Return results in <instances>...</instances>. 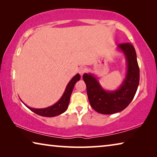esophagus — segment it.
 Instances as JSON below:
<instances>
[{
    "mask_svg": "<svg viewBox=\"0 0 157 157\" xmlns=\"http://www.w3.org/2000/svg\"><path fill=\"white\" fill-rule=\"evenodd\" d=\"M86 72V68L84 67H81L79 69V73L80 74V75L82 76L84 75V73Z\"/></svg>",
    "mask_w": 157,
    "mask_h": 157,
    "instance_id": "obj_1",
    "label": "esophagus"
}]
</instances>
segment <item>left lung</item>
<instances>
[{
    "mask_svg": "<svg viewBox=\"0 0 157 157\" xmlns=\"http://www.w3.org/2000/svg\"><path fill=\"white\" fill-rule=\"evenodd\" d=\"M117 50L123 53L127 62L125 78L118 89L107 91L93 74L83 75L90 105L102 114H113L124 110L132 102L139 86L140 71L134 46L129 43L121 44Z\"/></svg>",
    "mask_w": 157,
    "mask_h": 157,
    "instance_id": "obj_1",
    "label": "left lung"
}]
</instances>
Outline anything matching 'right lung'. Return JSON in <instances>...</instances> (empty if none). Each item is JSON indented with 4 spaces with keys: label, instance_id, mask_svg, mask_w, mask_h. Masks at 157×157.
Returning a JSON list of instances; mask_svg holds the SVG:
<instances>
[{
    "label": "right lung",
    "instance_id": "right-lung-1",
    "mask_svg": "<svg viewBox=\"0 0 157 157\" xmlns=\"http://www.w3.org/2000/svg\"><path fill=\"white\" fill-rule=\"evenodd\" d=\"M80 79V75L79 74H77L73 78L71 79V81L68 82L67 86L66 87V89L63 93L62 96L61 97L60 99L57 102L52 106H50L48 107L44 108V109H35L28 107L24 104L29 109H30L34 113L38 114L39 116H45V117H54L65 112L66 109H68L69 102H70V98L71 94L75 86V83Z\"/></svg>",
    "mask_w": 157,
    "mask_h": 157
}]
</instances>
